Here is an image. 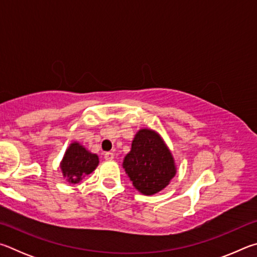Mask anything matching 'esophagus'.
Masks as SVG:
<instances>
[{
  "mask_svg": "<svg viewBox=\"0 0 257 257\" xmlns=\"http://www.w3.org/2000/svg\"><path fill=\"white\" fill-rule=\"evenodd\" d=\"M103 157H105L106 160H112V159H114L115 155L112 154V152H106L105 156H103Z\"/></svg>",
  "mask_w": 257,
  "mask_h": 257,
  "instance_id": "esophagus-1",
  "label": "esophagus"
}]
</instances>
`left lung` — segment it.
Returning a JSON list of instances; mask_svg holds the SVG:
<instances>
[{
	"instance_id": "8db88e82",
	"label": "left lung",
	"mask_w": 257,
	"mask_h": 257,
	"mask_svg": "<svg viewBox=\"0 0 257 257\" xmlns=\"http://www.w3.org/2000/svg\"><path fill=\"white\" fill-rule=\"evenodd\" d=\"M123 168L133 186L148 196L163 191L177 173L172 151L160 134L151 128L137 132Z\"/></svg>"
}]
</instances>
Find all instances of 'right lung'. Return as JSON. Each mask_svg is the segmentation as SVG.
Returning a JSON list of instances; mask_svg holds the SVG:
<instances>
[{
	"instance_id": "obj_1",
	"label": "right lung",
	"mask_w": 257,
	"mask_h": 257,
	"mask_svg": "<svg viewBox=\"0 0 257 257\" xmlns=\"http://www.w3.org/2000/svg\"><path fill=\"white\" fill-rule=\"evenodd\" d=\"M98 164L99 158L96 154L85 149L78 141H73L66 149L60 167L66 182L78 184L87 175L91 174Z\"/></svg>"
}]
</instances>
